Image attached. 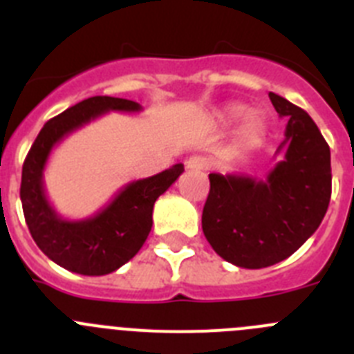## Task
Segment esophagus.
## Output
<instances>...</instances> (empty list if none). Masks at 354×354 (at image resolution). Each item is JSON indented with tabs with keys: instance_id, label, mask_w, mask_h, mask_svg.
I'll use <instances>...</instances> for the list:
<instances>
[{
	"instance_id": "esophagus-1",
	"label": "esophagus",
	"mask_w": 354,
	"mask_h": 354,
	"mask_svg": "<svg viewBox=\"0 0 354 354\" xmlns=\"http://www.w3.org/2000/svg\"><path fill=\"white\" fill-rule=\"evenodd\" d=\"M209 167H211V162H209V159L204 158V156H192V158L186 161L187 170L205 171L209 170Z\"/></svg>"
}]
</instances>
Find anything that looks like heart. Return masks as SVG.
Listing matches in <instances>:
<instances>
[{"label":"heart","instance_id":"b5f03b06","mask_svg":"<svg viewBox=\"0 0 354 354\" xmlns=\"http://www.w3.org/2000/svg\"><path fill=\"white\" fill-rule=\"evenodd\" d=\"M246 108L243 106H228L221 115V122L223 124H234L239 118L245 117ZM266 136V124L259 115H250L245 118V122L241 124L239 131H237V143L243 149H255L262 143Z\"/></svg>","mask_w":354,"mask_h":354}]
</instances>
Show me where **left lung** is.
Here are the masks:
<instances>
[{
  "label": "left lung",
  "instance_id": "8db88e82",
  "mask_svg": "<svg viewBox=\"0 0 354 354\" xmlns=\"http://www.w3.org/2000/svg\"><path fill=\"white\" fill-rule=\"evenodd\" d=\"M286 138L282 161L264 180L237 174H209L202 212L205 239L221 259L261 270L290 257L323 221L331 196L330 147L310 115L270 92Z\"/></svg>",
  "mask_w": 354,
  "mask_h": 354
}]
</instances>
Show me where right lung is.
<instances>
[{
  "mask_svg": "<svg viewBox=\"0 0 354 354\" xmlns=\"http://www.w3.org/2000/svg\"><path fill=\"white\" fill-rule=\"evenodd\" d=\"M108 111L136 113L142 106L118 97L97 95L77 102L46 122L23 165L21 202L30 234L53 262L86 277L117 271L140 252L152 228V209L159 195L179 179L184 165L147 179L133 180L97 214L84 220H65L49 204L44 189V168L53 147L65 136Z\"/></svg>",
  "mask_w": 354,
  "mask_h": 354,
  "instance_id": "add662e5",
  "label": "right lung"
}]
</instances>
